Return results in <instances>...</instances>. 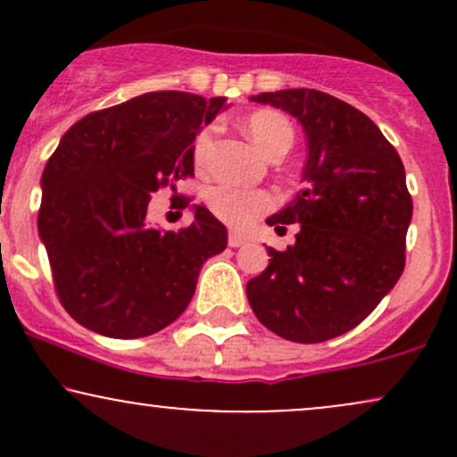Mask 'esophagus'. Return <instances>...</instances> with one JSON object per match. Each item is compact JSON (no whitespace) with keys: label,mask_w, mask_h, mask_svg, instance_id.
Here are the masks:
<instances>
[{"label":"esophagus","mask_w":457,"mask_h":457,"mask_svg":"<svg viewBox=\"0 0 457 457\" xmlns=\"http://www.w3.org/2000/svg\"><path fill=\"white\" fill-rule=\"evenodd\" d=\"M245 243H246V236H243L240 232H229V236H228L229 246H243Z\"/></svg>","instance_id":"34e87169"}]
</instances>
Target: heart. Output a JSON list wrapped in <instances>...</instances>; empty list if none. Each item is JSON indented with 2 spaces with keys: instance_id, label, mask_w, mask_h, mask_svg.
Listing matches in <instances>:
<instances>
[{
  "instance_id": "1",
  "label": "heart",
  "mask_w": 457,
  "mask_h": 457,
  "mask_svg": "<svg viewBox=\"0 0 457 457\" xmlns=\"http://www.w3.org/2000/svg\"><path fill=\"white\" fill-rule=\"evenodd\" d=\"M246 135L255 144L262 154L269 152L272 145L286 144L290 148L292 137H295V130L292 124L283 118L281 113L275 112H255L249 115L245 124ZM214 145V127L204 129L195 139V162L197 165H206L208 156H211ZM270 195L266 193H255V191H243V188L236 187H217L208 193V206L217 214L221 221L228 225H236V228H243L255 217V214L266 211L270 206Z\"/></svg>"
}]
</instances>
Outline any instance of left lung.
I'll use <instances>...</instances> for the list:
<instances>
[{"label": "left lung", "mask_w": 457, "mask_h": 457, "mask_svg": "<svg viewBox=\"0 0 457 457\" xmlns=\"http://www.w3.org/2000/svg\"><path fill=\"white\" fill-rule=\"evenodd\" d=\"M298 120L307 139L305 188L266 219L301 225L286 251L269 246L264 272L246 283L253 313L283 339L318 344L348 333L393 290L406 264L412 199L406 171L380 129L330 94L262 92Z\"/></svg>", "instance_id": "1"}]
</instances>
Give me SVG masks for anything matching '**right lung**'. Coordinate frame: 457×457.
<instances>
[{"instance_id":"right-lung-1","label":"right lung","mask_w":457,"mask_h":457,"mask_svg":"<svg viewBox=\"0 0 457 457\" xmlns=\"http://www.w3.org/2000/svg\"><path fill=\"white\" fill-rule=\"evenodd\" d=\"M223 109V96L148 92L86 115L60 139L40 178L38 234L57 296L81 327L145 337L191 303L228 229L193 204V223L165 232L150 225L148 204L159 187L193 176L195 137Z\"/></svg>"}]
</instances>
